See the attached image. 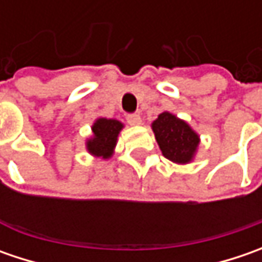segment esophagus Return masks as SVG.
<instances>
[{
    "label": "esophagus",
    "mask_w": 262,
    "mask_h": 262,
    "mask_svg": "<svg viewBox=\"0 0 262 262\" xmlns=\"http://www.w3.org/2000/svg\"><path fill=\"white\" fill-rule=\"evenodd\" d=\"M126 121H128V124H129V125H133V126L141 125V122H143V119L140 118V115H137V114H133V115L126 116Z\"/></svg>",
    "instance_id": "esophagus-1"
}]
</instances>
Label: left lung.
I'll use <instances>...</instances> for the list:
<instances>
[{"instance_id":"obj_1","label":"left lung","mask_w":262,"mask_h":262,"mask_svg":"<svg viewBox=\"0 0 262 262\" xmlns=\"http://www.w3.org/2000/svg\"><path fill=\"white\" fill-rule=\"evenodd\" d=\"M151 129L167 160L176 165L194 162L201 140L186 121L165 111L151 122Z\"/></svg>"}]
</instances>
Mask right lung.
Returning <instances> with one entry per match:
<instances>
[{
  "label": "right lung",
  "instance_id": "obj_1",
  "mask_svg": "<svg viewBox=\"0 0 262 262\" xmlns=\"http://www.w3.org/2000/svg\"><path fill=\"white\" fill-rule=\"evenodd\" d=\"M124 124L118 119L97 118L92 125V136L86 140L89 155L107 160L115 153L116 143Z\"/></svg>",
  "mask_w": 262,
  "mask_h": 262
}]
</instances>
